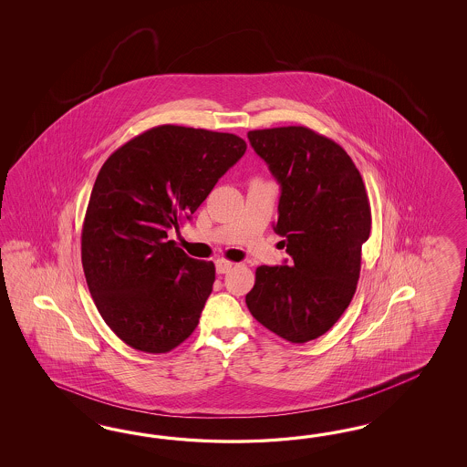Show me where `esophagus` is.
<instances>
[{
	"label": "esophagus",
	"mask_w": 467,
	"mask_h": 467,
	"mask_svg": "<svg viewBox=\"0 0 467 467\" xmlns=\"http://www.w3.org/2000/svg\"><path fill=\"white\" fill-rule=\"evenodd\" d=\"M233 262H229V260H224V258H219L217 262H215V270H217V274H227L229 270L233 269Z\"/></svg>",
	"instance_id": "obj_1"
}]
</instances>
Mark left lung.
<instances>
[{
    "instance_id": "1",
    "label": "left lung",
    "mask_w": 467,
    "mask_h": 467,
    "mask_svg": "<svg viewBox=\"0 0 467 467\" xmlns=\"http://www.w3.org/2000/svg\"><path fill=\"white\" fill-rule=\"evenodd\" d=\"M248 140L281 184L274 231L291 262L258 267L246 306L270 332L303 344L332 328L356 293L371 231L367 188L339 143L310 128L252 130Z\"/></svg>"
}]
</instances>
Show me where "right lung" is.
I'll return each instance as SVG.
<instances>
[{
	"mask_svg": "<svg viewBox=\"0 0 467 467\" xmlns=\"http://www.w3.org/2000/svg\"><path fill=\"white\" fill-rule=\"evenodd\" d=\"M246 150L233 133L161 125L102 164L85 213L82 265L100 317L130 348L170 353L197 328L213 262L195 260L180 229Z\"/></svg>",
	"mask_w": 467,
	"mask_h": 467,
	"instance_id": "obj_1",
	"label": "right lung"
}]
</instances>
